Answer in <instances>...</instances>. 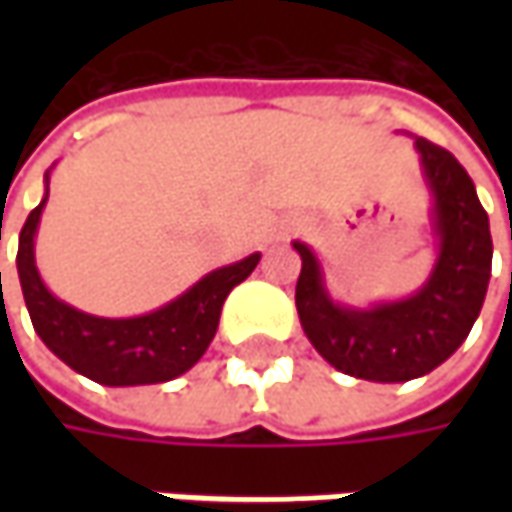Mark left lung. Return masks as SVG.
Masks as SVG:
<instances>
[{
	"instance_id": "8db88e82",
	"label": "left lung",
	"mask_w": 512,
	"mask_h": 512,
	"mask_svg": "<svg viewBox=\"0 0 512 512\" xmlns=\"http://www.w3.org/2000/svg\"><path fill=\"white\" fill-rule=\"evenodd\" d=\"M430 190V225L436 265L413 296L370 307L336 302L325 270L305 242L296 282V310L305 336L319 356L347 376L367 382H410L447 362L479 319L493 265L490 219L476 185L450 150L413 139Z\"/></svg>"
}]
</instances>
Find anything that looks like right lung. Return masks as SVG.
Returning a JSON list of instances; mask_svg holds the SVG:
<instances>
[{"mask_svg": "<svg viewBox=\"0 0 512 512\" xmlns=\"http://www.w3.org/2000/svg\"><path fill=\"white\" fill-rule=\"evenodd\" d=\"M48 185L50 170L45 173V199L30 210L16 253L19 285L39 339L76 373L105 387L159 384L187 373L213 342L227 293L253 273L262 253H250L242 262L210 270L182 296L142 316H93L56 299L36 270L33 247L42 210L48 205Z\"/></svg>", "mask_w": 512, "mask_h": 512, "instance_id": "right-lung-1", "label": "right lung"}]
</instances>
